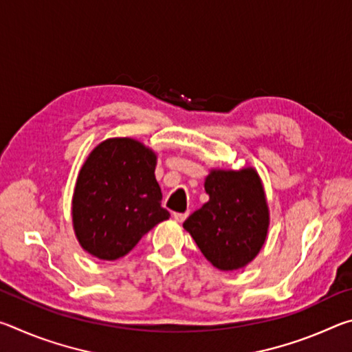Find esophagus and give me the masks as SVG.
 Here are the masks:
<instances>
[{"label": "esophagus", "mask_w": 352, "mask_h": 352, "mask_svg": "<svg viewBox=\"0 0 352 352\" xmlns=\"http://www.w3.org/2000/svg\"><path fill=\"white\" fill-rule=\"evenodd\" d=\"M188 214H189V212H174V219H175V222H178V223L184 222V219L188 217Z\"/></svg>", "instance_id": "34e87169"}]
</instances>
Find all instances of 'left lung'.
I'll return each mask as SVG.
<instances>
[{
	"instance_id": "8db88e82",
	"label": "left lung",
	"mask_w": 352,
	"mask_h": 352,
	"mask_svg": "<svg viewBox=\"0 0 352 352\" xmlns=\"http://www.w3.org/2000/svg\"><path fill=\"white\" fill-rule=\"evenodd\" d=\"M210 200L184 220L200 252L219 270L248 265L267 239L270 212L254 168L211 169L205 178Z\"/></svg>"
}]
</instances>
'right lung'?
<instances>
[{"label":"right lung","instance_id":"1","mask_svg":"<svg viewBox=\"0 0 352 352\" xmlns=\"http://www.w3.org/2000/svg\"><path fill=\"white\" fill-rule=\"evenodd\" d=\"M155 166L157 153L133 138H109L90 152L71 201L74 234L87 253L102 261L122 258L170 217Z\"/></svg>","mask_w":352,"mask_h":352}]
</instances>
